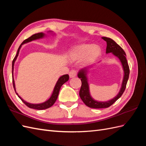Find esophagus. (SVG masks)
Wrapping results in <instances>:
<instances>
[{"mask_svg":"<svg viewBox=\"0 0 146 146\" xmlns=\"http://www.w3.org/2000/svg\"><path fill=\"white\" fill-rule=\"evenodd\" d=\"M76 70L72 69V70H70V72H69V77H70V78H73V77H76Z\"/></svg>","mask_w":146,"mask_h":146,"instance_id":"esophagus-1","label":"esophagus"}]
</instances>
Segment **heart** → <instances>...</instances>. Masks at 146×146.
Masks as SVG:
<instances>
[{"instance_id": "heart-1", "label": "heart", "mask_w": 146, "mask_h": 146, "mask_svg": "<svg viewBox=\"0 0 146 146\" xmlns=\"http://www.w3.org/2000/svg\"><path fill=\"white\" fill-rule=\"evenodd\" d=\"M100 48L94 44H82L70 52V58L73 60L85 58L86 62L95 60L100 54Z\"/></svg>"}]
</instances>
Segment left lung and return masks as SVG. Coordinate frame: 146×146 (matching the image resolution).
Returning a JSON list of instances; mask_svg holds the SVG:
<instances>
[{"label": "left lung", "instance_id": "obj_1", "mask_svg": "<svg viewBox=\"0 0 146 146\" xmlns=\"http://www.w3.org/2000/svg\"><path fill=\"white\" fill-rule=\"evenodd\" d=\"M104 41L107 42V48H106V53H112V54L117 56V58L120 60L122 63L123 72H124V76H123V81L122 83L121 88L120 91L119 92L118 94L112 99L107 102H98L94 100L91 98L90 93L89 90V85L88 83V78L86 77L88 72V68L82 69L78 73V77L80 78L82 82V86L80 88V92H79V95L82 101L86 106L92 108H108L113 105L115 102L119 99L124 92L127 83L129 80V74H130V69L129 64H128L127 61L126 59V54L125 52L123 51L122 48L119 46L117 44L113 41L112 39L107 38V37H102Z\"/></svg>", "mask_w": 146, "mask_h": 146}]
</instances>
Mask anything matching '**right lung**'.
Here are the masks:
<instances>
[{
  "label": "right lung",
  "mask_w": 146,
  "mask_h": 146,
  "mask_svg": "<svg viewBox=\"0 0 146 146\" xmlns=\"http://www.w3.org/2000/svg\"><path fill=\"white\" fill-rule=\"evenodd\" d=\"M45 36V34L43 33L42 32L41 33H36V34H34L33 35H32L30 37H29V38L26 39L25 40H24L23 42H22L21 44L20 45V46L19 47L18 49H17V54L15 56V58L13 59V62H12V76H13V87H14V89H15V91L16 92V94L17 95V96L19 97V99L23 102L28 107L30 108H33V109H36V110H44V109H47V108H50V107H52V106L54 104V103L55 102V101L57 99V98H58V94H59V91H60V88L61 87V86H62L63 84L64 83H66L67 81H68L69 80V75L68 74H66V75H63V76H62L61 77H60L59 78V79L58 80V81H57L56 85L55 86V88H54V91H53V93L51 96V97L49 99H48L46 102H45L44 103H42V104H30V103H28L27 102H25V100H24L23 99H22L21 97L18 95V94L17 93L16 91V88H15V80L14 79H13V69H14V64H15V61L17 58V56H18L19 55V50L20 48L22 46V45H23L24 44L26 43V42H30L32 41H33V40H35V39H40V38H43L44 36Z\"/></svg>",
  "instance_id": "1"
}]
</instances>
